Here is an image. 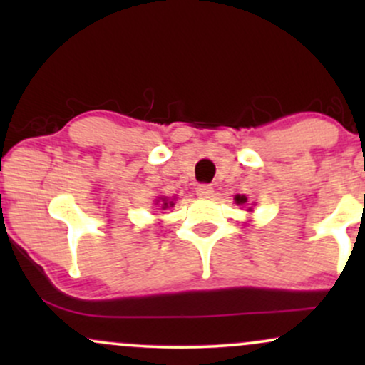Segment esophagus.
Here are the masks:
<instances>
[{
	"mask_svg": "<svg viewBox=\"0 0 365 365\" xmlns=\"http://www.w3.org/2000/svg\"><path fill=\"white\" fill-rule=\"evenodd\" d=\"M212 187L209 185V183H200L199 187H197V195L199 197H204V199H207V197L212 195Z\"/></svg>",
	"mask_w": 365,
	"mask_h": 365,
	"instance_id": "34e87169",
	"label": "esophagus"
}]
</instances>
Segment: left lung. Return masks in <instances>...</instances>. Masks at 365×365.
Returning a JSON list of instances; mask_svg holds the SVG:
<instances>
[{
    "label": "left lung",
    "mask_w": 365,
    "mask_h": 365,
    "mask_svg": "<svg viewBox=\"0 0 365 365\" xmlns=\"http://www.w3.org/2000/svg\"><path fill=\"white\" fill-rule=\"evenodd\" d=\"M235 200H237V204H244V202H247V197L245 195H237Z\"/></svg>",
    "instance_id": "1"
}]
</instances>
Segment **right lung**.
<instances>
[{
    "label": "right lung",
    "mask_w": 365,
    "mask_h": 365,
    "mask_svg": "<svg viewBox=\"0 0 365 365\" xmlns=\"http://www.w3.org/2000/svg\"><path fill=\"white\" fill-rule=\"evenodd\" d=\"M161 202H163V209H166L168 206H171V202H166L165 197H161Z\"/></svg>",
    "instance_id": "add662e5"
}]
</instances>
